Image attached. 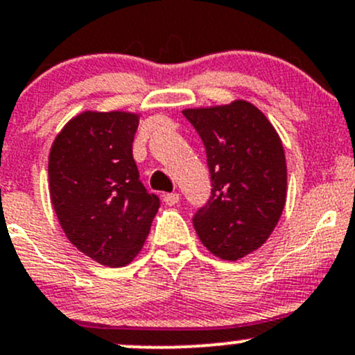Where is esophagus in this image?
<instances>
[{
	"mask_svg": "<svg viewBox=\"0 0 355 355\" xmlns=\"http://www.w3.org/2000/svg\"><path fill=\"white\" fill-rule=\"evenodd\" d=\"M163 200H165L166 206H175L180 200V196L178 193H163Z\"/></svg>",
	"mask_w": 355,
	"mask_h": 355,
	"instance_id": "1",
	"label": "esophagus"
}]
</instances>
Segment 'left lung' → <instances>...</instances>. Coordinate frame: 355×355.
<instances>
[{
    "mask_svg": "<svg viewBox=\"0 0 355 355\" xmlns=\"http://www.w3.org/2000/svg\"><path fill=\"white\" fill-rule=\"evenodd\" d=\"M207 153L211 199L193 218L199 240L223 260L243 259L267 241L287 196L282 141L246 100L185 109Z\"/></svg>",
    "mask_w": 355,
    "mask_h": 355,
    "instance_id": "1",
    "label": "left lung"
}]
</instances>
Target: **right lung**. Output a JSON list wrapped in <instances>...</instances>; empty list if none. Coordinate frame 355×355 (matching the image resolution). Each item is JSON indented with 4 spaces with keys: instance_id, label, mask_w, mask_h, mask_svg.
Returning <instances> with one entry per match:
<instances>
[{
    "instance_id": "1",
    "label": "right lung",
    "mask_w": 355,
    "mask_h": 355,
    "mask_svg": "<svg viewBox=\"0 0 355 355\" xmlns=\"http://www.w3.org/2000/svg\"><path fill=\"white\" fill-rule=\"evenodd\" d=\"M139 117L136 112L85 110L51 146L49 193L59 225L71 243L102 266L132 262L159 209L132 158Z\"/></svg>"
}]
</instances>
